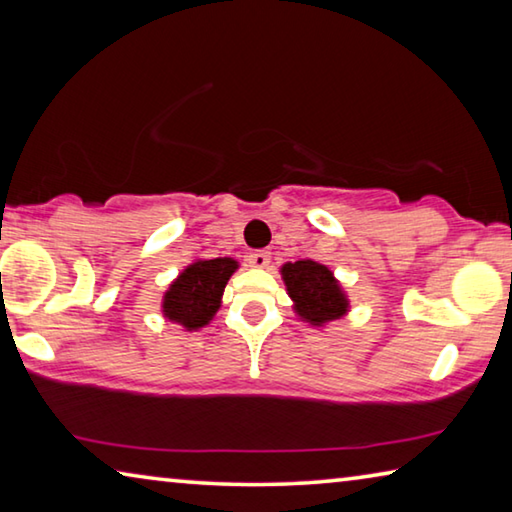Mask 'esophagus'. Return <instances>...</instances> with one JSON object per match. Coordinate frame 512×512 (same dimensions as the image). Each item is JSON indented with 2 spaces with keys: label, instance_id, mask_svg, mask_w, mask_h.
<instances>
[{
  "label": "esophagus",
  "instance_id": "34e87169",
  "mask_svg": "<svg viewBox=\"0 0 512 512\" xmlns=\"http://www.w3.org/2000/svg\"><path fill=\"white\" fill-rule=\"evenodd\" d=\"M268 262H271V253H268V250H253V253L248 255V264L253 268H266Z\"/></svg>",
  "mask_w": 512,
  "mask_h": 512
}]
</instances>
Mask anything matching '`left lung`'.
Instances as JSON below:
<instances>
[{
	"label": "left lung",
	"mask_w": 512,
	"mask_h": 512,
	"mask_svg": "<svg viewBox=\"0 0 512 512\" xmlns=\"http://www.w3.org/2000/svg\"><path fill=\"white\" fill-rule=\"evenodd\" d=\"M280 273L293 300V311L305 323L325 327L350 311L348 296L325 264H318L314 259H298L284 264Z\"/></svg>",
	"instance_id": "left-lung-1"
}]
</instances>
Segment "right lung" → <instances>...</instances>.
Here are the masks:
<instances>
[{
  "mask_svg": "<svg viewBox=\"0 0 512 512\" xmlns=\"http://www.w3.org/2000/svg\"><path fill=\"white\" fill-rule=\"evenodd\" d=\"M239 268L232 257L196 259L169 284L162 298V314L187 332L210 325L221 307L225 284Z\"/></svg>",
  "mask_w": 512,
  "mask_h": 512,
  "instance_id": "obj_1",
  "label": "right lung"
}]
</instances>
